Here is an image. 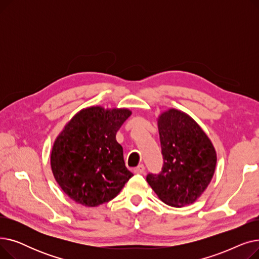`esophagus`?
<instances>
[{
    "label": "esophagus",
    "instance_id": "1",
    "mask_svg": "<svg viewBox=\"0 0 259 259\" xmlns=\"http://www.w3.org/2000/svg\"><path fill=\"white\" fill-rule=\"evenodd\" d=\"M134 172L137 174H143L145 173V166L144 165H139L137 168L134 169Z\"/></svg>",
    "mask_w": 259,
    "mask_h": 259
}]
</instances>
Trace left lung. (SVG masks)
<instances>
[{
	"label": "left lung",
	"mask_w": 259,
	"mask_h": 259,
	"mask_svg": "<svg viewBox=\"0 0 259 259\" xmlns=\"http://www.w3.org/2000/svg\"><path fill=\"white\" fill-rule=\"evenodd\" d=\"M157 125L164 165L160 173H149L147 182L169 206L193 203L213 178L215 149L197 122L183 111L162 112Z\"/></svg>",
	"instance_id": "left-lung-1"
}]
</instances>
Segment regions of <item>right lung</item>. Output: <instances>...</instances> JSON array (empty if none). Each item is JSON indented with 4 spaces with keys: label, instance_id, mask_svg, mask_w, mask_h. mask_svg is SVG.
<instances>
[{
    "label": "right lung",
    "instance_id": "1",
    "mask_svg": "<svg viewBox=\"0 0 259 259\" xmlns=\"http://www.w3.org/2000/svg\"><path fill=\"white\" fill-rule=\"evenodd\" d=\"M129 109L93 106L77 112L53 144L54 179L75 202L97 207L113 199L133 174L126 168L116 132Z\"/></svg>",
    "mask_w": 259,
    "mask_h": 259
}]
</instances>
